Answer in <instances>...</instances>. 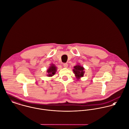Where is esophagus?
Returning a JSON list of instances; mask_svg holds the SVG:
<instances>
[{"mask_svg": "<svg viewBox=\"0 0 129 129\" xmlns=\"http://www.w3.org/2000/svg\"><path fill=\"white\" fill-rule=\"evenodd\" d=\"M63 67H64V68H68V64L67 63H63Z\"/></svg>", "mask_w": 129, "mask_h": 129, "instance_id": "1", "label": "esophagus"}]
</instances>
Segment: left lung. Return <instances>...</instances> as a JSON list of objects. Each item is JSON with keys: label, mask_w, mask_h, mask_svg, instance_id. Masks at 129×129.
<instances>
[{"label": "left lung", "mask_w": 129, "mask_h": 129, "mask_svg": "<svg viewBox=\"0 0 129 129\" xmlns=\"http://www.w3.org/2000/svg\"><path fill=\"white\" fill-rule=\"evenodd\" d=\"M84 68L81 67L79 64H77L74 67V69L73 70L74 73L75 74L76 78L77 79H79L80 77H83L84 74Z\"/></svg>", "instance_id": "obj_1"}]
</instances>
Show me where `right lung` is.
<instances>
[{"mask_svg":"<svg viewBox=\"0 0 129 129\" xmlns=\"http://www.w3.org/2000/svg\"><path fill=\"white\" fill-rule=\"evenodd\" d=\"M56 67L54 64H51V66L49 68L48 70L47 71L48 74L47 76L49 77L53 76L54 75H55L56 72Z\"/></svg>","mask_w":129,"mask_h":129,"instance_id":"1","label":"right lung"}]
</instances>
